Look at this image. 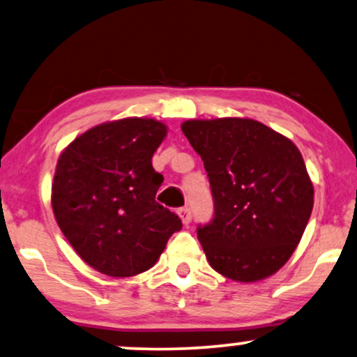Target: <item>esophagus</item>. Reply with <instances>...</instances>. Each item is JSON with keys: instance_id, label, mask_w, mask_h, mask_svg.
Segmentation results:
<instances>
[{"instance_id": "esophagus-1", "label": "esophagus", "mask_w": 357, "mask_h": 357, "mask_svg": "<svg viewBox=\"0 0 357 357\" xmlns=\"http://www.w3.org/2000/svg\"><path fill=\"white\" fill-rule=\"evenodd\" d=\"M178 213H179V217H181V220H183L184 225H189V223H191V220H192L191 208H189V207H181L178 211Z\"/></svg>"}]
</instances>
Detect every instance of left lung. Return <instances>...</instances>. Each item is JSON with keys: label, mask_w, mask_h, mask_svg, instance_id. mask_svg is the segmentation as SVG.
Here are the masks:
<instances>
[{"label": "left lung", "mask_w": 357, "mask_h": 357, "mask_svg": "<svg viewBox=\"0 0 357 357\" xmlns=\"http://www.w3.org/2000/svg\"><path fill=\"white\" fill-rule=\"evenodd\" d=\"M181 130L211 183L213 218L197 228L208 264L236 282L278 273L296 251L313 208L301 151L253 119H191Z\"/></svg>", "instance_id": "8db88e82"}]
</instances>
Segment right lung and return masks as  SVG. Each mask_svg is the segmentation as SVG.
Wrapping results in <instances>:
<instances>
[{"mask_svg":"<svg viewBox=\"0 0 357 357\" xmlns=\"http://www.w3.org/2000/svg\"><path fill=\"white\" fill-rule=\"evenodd\" d=\"M166 126L155 119L104 122L61 151L52 184L60 230L84 263L111 278L153 268L179 217L155 201L163 176L151 166Z\"/></svg>","mask_w":357,"mask_h":357,"instance_id":"obj_1","label":"right lung"}]
</instances>
